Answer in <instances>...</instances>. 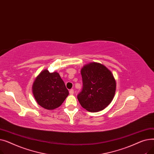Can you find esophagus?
Segmentation results:
<instances>
[{"label": "esophagus", "mask_w": 154, "mask_h": 154, "mask_svg": "<svg viewBox=\"0 0 154 154\" xmlns=\"http://www.w3.org/2000/svg\"><path fill=\"white\" fill-rule=\"evenodd\" d=\"M74 89H70V90L69 91V94H70V95H73V94H74Z\"/></svg>", "instance_id": "1"}]
</instances>
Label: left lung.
Segmentation results:
<instances>
[{"mask_svg":"<svg viewBox=\"0 0 154 154\" xmlns=\"http://www.w3.org/2000/svg\"><path fill=\"white\" fill-rule=\"evenodd\" d=\"M83 88L77 99L87 110L96 112L103 110L114 98L116 82L114 75L103 65L92 62L81 69Z\"/></svg>","mask_w":154,"mask_h":154,"instance_id":"obj_1","label":"left lung"}]
</instances>
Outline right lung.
<instances>
[{"label": "right lung", "instance_id": "1", "mask_svg": "<svg viewBox=\"0 0 154 154\" xmlns=\"http://www.w3.org/2000/svg\"><path fill=\"white\" fill-rule=\"evenodd\" d=\"M32 92L37 103L47 110L60 106L69 95V91L59 73L44 70L36 77Z\"/></svg>", "mask_w": 154, "mask_h": 154}]
</instances>
